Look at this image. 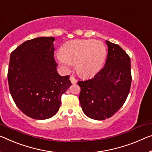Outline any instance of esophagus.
<instances>
[{
    "instance_id": "1",
    "label": "esophagus",
    "mask_w": 152,
    "mask_h": 152,
    "mask_svg": "<svg viewBox=\"0 0 152 152\" xmlns=\"http://www.w3.org/2000/svg\"><path fill=\"white\" fill-rule=\"evenodd\" d=\"M70 80H71L72 83H76L77 82V79L73 75H71V77H70Z\"/></svg>"
}]
</instances>
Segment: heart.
<instances>
[{
	"label": "heart",
	"instance_id": "b5f03b06",
	"mask_svg": "<svg viewBox=\"0 0 152 152\" xmlns=\"http://www.w3.org/2000/svg\"><path fill=\"white\" fill-rule=\"evenodd\" d=\"M106 56L107 50L103 43L90 39L67 42L57 58L65 69H69L75 63L79 74L88 77L94 75L102 69Z\"/></svg>",
	"mask_w": 152,
	"mask_h": 152
}]
</instances>
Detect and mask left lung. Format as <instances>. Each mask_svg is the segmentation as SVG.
Wrapping results in <instances>:
<instances>
[{"mask_svg": "<svg viewBox=\"0 0 152 152\" xmlns=\"http://www.w3.org/2000/svg\"><path fill=\"white\" fill-rule=\"evenodd\" d=\"M108 52L103 68L92 79L79 81V102L88 118L104 120L123 106L130 92V58L120 45L106 41Z\"/></svg>", "mask_w": 152, "mask_h": 152, "instance_id": "left-lung-1", "label": "left lung"}]
</instances>
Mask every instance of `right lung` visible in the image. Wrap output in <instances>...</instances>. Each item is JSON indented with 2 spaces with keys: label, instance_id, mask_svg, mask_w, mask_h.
<instances>
[{
  "label": "right lung",
  "instance_id": "right-lung-1",
  "mask_svg": "<svg viewBox=\"0 0 152 152\" xmlns=\"http://www.w3.org/2000/svg\"><path fill=\"white\" fill-rule=\"evenodd\" d=\"M54 37H38L11 53L7 73L9 92L26 115L45 120L56 114L62 95L71 86L69 75L60 76L54 59Z\"/></svg>",
  "mask_w": 152,
  "mask_h": 152
}]
</instances>
